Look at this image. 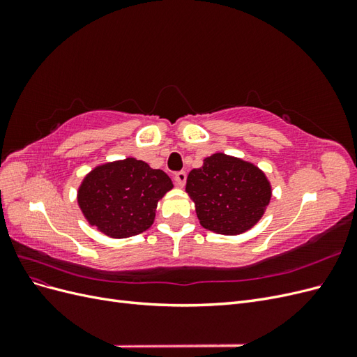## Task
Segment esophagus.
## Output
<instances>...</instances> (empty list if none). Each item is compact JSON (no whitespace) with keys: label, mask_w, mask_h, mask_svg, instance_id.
<instances>
[{"label":"esophagus","mask_w":357,"mask_h":357,"mask_svg":"<svg viewBox=\"0 0 357 357\" xmlns=\"http://www.w3.org/2000/svg\"><path fill=\"white\" fill-rule=\"evenodd\" d=\"M174 180H176V185H177L178 188H183V186L186 185V172H185V171H178V172H176Z\"/></svg>","instance_id":"obj_1"}]
</instances>
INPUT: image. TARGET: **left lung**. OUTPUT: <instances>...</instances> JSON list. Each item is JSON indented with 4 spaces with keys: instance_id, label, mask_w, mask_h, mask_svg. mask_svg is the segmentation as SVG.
Wrapping results in <instances>:
<instances>
[{
    "instance_id": "8db88e82",
    "label": "left lung",
    "mask_w": 357,
    "mask_h": 357,
    "mask_svg": "<svg viewBox=\"0 0 357 357\" xmlns=\"http://www.w3.org/2000/svg\"><path fill=\"white\" fill-rule=\"evenodd\" d=\"M186 192L202 228L240 235L262 219L273 197L265 172L241 158L214 153L189 172Z\"/></svg>"
}]
</instances>
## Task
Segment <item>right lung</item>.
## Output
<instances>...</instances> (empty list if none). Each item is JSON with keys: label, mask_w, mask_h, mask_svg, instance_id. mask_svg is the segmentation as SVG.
I'll use <instances>...</instances> for the list:
<instances>
[{"label": "right lung", "mask_w": 357, "mask_h": 357, "mask_svg": "<svg viewBox=\"0 0 357 357\" xmlns=\"http://www.w3.org/2000/svg\"><path fill=\"white\" fill-rule=\"evenodd\" d=\"M174 185L162 169L126 158L91 169L77 190V204L91 226L110 238H129L155 222L158 202Z\"/></svg>", "instance_id": "1"}]
</instances>
